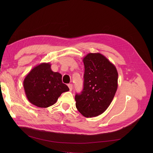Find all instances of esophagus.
<instances>
[{"label": "esophagus", "instance_id": "34e87169", "mask_svg": "<svg viewBox=\"0 0 153 153\" xmlns=\"http://www.w3.org/2000/svg\"><path fill=\"white\" fill-rule=\"evenodd\" d=\"M68 87H69V91H72V89H73V85L71 84H68Z\"/></svg>", "mask_w": 153, "mask_h": 153}]
</instances>
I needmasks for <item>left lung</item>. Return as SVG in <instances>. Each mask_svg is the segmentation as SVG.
I'll use <instances>...</instances> for the list:
<instances>
[{
	"instance_id": "1",
	"label": "left lung",
	"mask_w": 153,
	"mask_h": 153,
	"mask_svg": "<svg viewBox=\"0 0 153 153\" xmlns=\"http://www.w3.org/2000/svg\"><path fill=\"white\" fill-rule=\"evenodd\" d=\"M84 89L75 96L76 107L85 117L103 114L112 102L118 86V73L103 55L89 53L83 59Z\"/></svg>"
}]
</instances>
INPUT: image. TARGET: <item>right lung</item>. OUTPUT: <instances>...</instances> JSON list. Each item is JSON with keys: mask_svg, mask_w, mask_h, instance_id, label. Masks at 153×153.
<instances>
[{"mask_svg": "<svg viewBox=\"0 0 153 153\" xmlns=\"http://www.w3.org/2000/svg\"><path fill=\"white\" fill-rule=\"evenodd\" d=\"M24 88L28 100L40 108L53 105L62 92L69 90L62 83L61 74L53 72L49 62L32 69L24 80Z\"/></svg>", "mask_w": 153, "mask_h": 153, "instance_id": "add662e5", "label": "right lung"}]
</instances>
